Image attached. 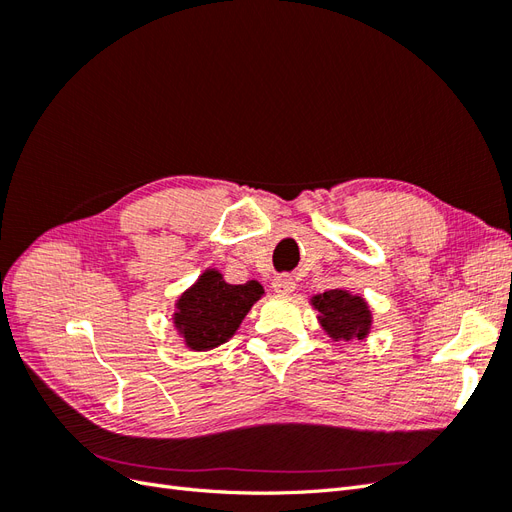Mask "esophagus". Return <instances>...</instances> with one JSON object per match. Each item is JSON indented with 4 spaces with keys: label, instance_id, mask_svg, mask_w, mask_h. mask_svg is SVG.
Wrapping results in <instances>:
<instances>
[{
    "label": "esophagus",
    "instance_id": "esophagus-1",
    "mask_svg": "<svg viewBox=\"0 0 512 512\" xmlns=\"http://www.w3.org/2000/svg\"><path fill=\"white\" fill-rule=\"evenodd\" d=\"M273 290L275 292H292L294 290V280L290 275H277L273 280Z\"/></svg>",
    "mask_w": 512,
    "mask_h": 512
}]
</instances>
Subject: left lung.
<instances>
[{"instance_id": "left-lung-1", "label": "left lung", "mask_w": 512, "mask_h": 512, "mask_svg": "<svg viewBox=\"0 0 512 512\" xmlns=\"http://www.w3.org/2000/svg\"><path fill=\"white\" fill-rule=\"evenodd\" d=\"M320 312V324L335 339H363L369 331L371 316L361 297L346 290H327L312 299Z\"/></svg>"}]
</instances>
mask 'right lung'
I'll return each instance as SVG.
<instances>
[{
	"instance_id": "obj_1",
	"label": "right lung",
	"mask_w": 512,
	"mask_h": 512,
	"mask_svg": "<svg viewBox=\"0 0 512 512\" xmlns=\"http://www.w3.org/2000/svg\"><path fill=\"white\" fill-rule=\"evenodd\" d=\"M260 294L262 286L254 280L232 286L222 280V273L205 271L188 292L181 294L175 324L192 350L215 348L235 335Z\"/></svg>"
}]
</instances>
